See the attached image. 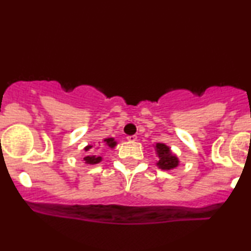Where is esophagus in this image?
Masks as SVG:
<instances>
[{
  "instance_id": "34e87169",
  "label": "esophagus",
  "mask_w": 251,
  "mask_h": 251,
  "mask_svg": "<svg viewBox=\"0 0 251 251\" xmlns=\"http://www.w3.org/2000/svg\"><path fill=\"white\" fill-rule=\"evenodd\" d=\"M127 139L128 141H132V143H133V141H137V135H127Z\"/></svg>"
}]
</instances>
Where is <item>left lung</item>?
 <instances>
[{
    "label": "left lung",
    "mask_w": 251,
    "mask_h": 251,
    "mask_svg": "<svg viewBox=\"0 0 251 251\" xmlns=\"http://www.w3.org/2000/svg\"><path fill=\"white\" fill-rule=\"evenodd\" d=\"M155 152L158 155V162L156 166L164 171H171L179 166V159L177 156L171 152V149L167 145L158 143L155 145Z\"/></svg>",
    "instance_id": "1"
}]
</instances>
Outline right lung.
Segmentation results:
<instances>
[{"instance_id": "right-lung-1", "label": "right lung", "mask_w": 251, "mask_h": 251, "mask_svg": "<svg viewBox=\"0 0 251 251\" xmlns=\"http://www.w3.org/2000/svg\"><path fill=\"white\" fill-rule=\"evenodd\" d=\"M104 143H105V145H106V146L110 147V149H114V146L117 145V141L114 140L113 138L104 139ZM91 149H92V146H91V145H89V146H86L84 150H85V152H89V151ZM101 159H102L101 156H98L96 154H90V155L84 156V161H85V164H90V165L98 164V162L101 161Z\"/></svg>"}]
</instances>
